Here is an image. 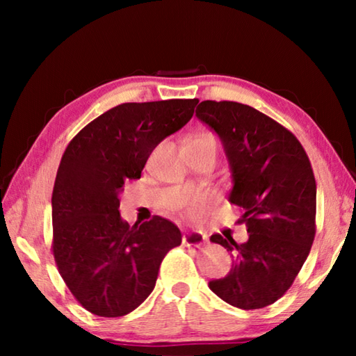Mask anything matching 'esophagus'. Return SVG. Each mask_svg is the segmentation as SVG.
<instances>
[{
  "label": "esophagus",
  "instance_id": "esophagus-1",
  "mask_svg": "<svg viewBox=\"0 0 356 356\" xmlns=\"http://www.w3.org/2000/svg\"><path fill=\"white\" fill-rule=\"evenodd\" d=\"M207 242V236L201 231H186L184 236V243L186 246H201Z\"/></svg>",
  "mask_w": 356,
  "mask_h": 356
}]
</instances>
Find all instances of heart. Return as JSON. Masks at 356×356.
Returning a JSON list of instances; mask_svg holds the SVG:
<instances>
[{
    "instance_id": "1",
    "label": "heart",
    "mask_w": 356,
    "mask_h": 356,
    "mask_svg": "<svg viewBox=\"0 0 356 356\" xmlns=\"http://www.w3.org/2000/svg\"><path fill=\"white\" fill-rule=\"evenodd\" d=\"M195 140H213V138L210 135H201V136H196Z\"/></svg>"
}]
</instances>
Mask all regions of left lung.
<instances>
[{"label": "left lung", "instance_id": "1", "mask_svg": "<svg viewBox=\"0 0 356 356\" xmlns=\"http://www.w3.org/2000/svg\"><path fill=\"white\" fill-rule=\"evenodd\" d=\"M196 116L220 136L232 172L229 201L243 209L240 222L250 234L245 243L210 237L234 261L231 272L209 287L236 308H265L292 286L314 242L311 161L292 131L252 106L204 100Z\"/></svg>", "mask_w": 356, "mask_h": 356}]
</instances>
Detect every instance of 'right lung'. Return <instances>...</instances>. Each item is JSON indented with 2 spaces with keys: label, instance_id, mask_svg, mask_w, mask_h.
<instances>
[{
  "label": "right lung",
  "instance_id": "obj_1",
  "mask_svg": "<svg viewBox=\"0 0 356 356\" xmlns=\"http://www.w3.org/2000/svg\"><path fill=\"white\" fill-rule=\"evenodd\" d=\"M197 99L122 104L100 114L65 147L51 196L53 256L84 309L120 317L154 291L166 252L182 243L170 220L130 226L120 218L124 182L141 177L149 155L191 119Z\"/></svg>",
  "mask_w": 356,
  "mask_h": 356
}]
</instances>
